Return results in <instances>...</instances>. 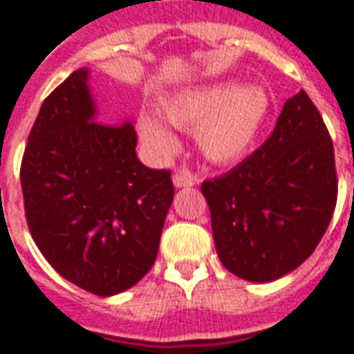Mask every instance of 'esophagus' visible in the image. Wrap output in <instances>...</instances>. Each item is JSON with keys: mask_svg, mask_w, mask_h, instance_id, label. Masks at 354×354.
<instances>
[{"mask_svg": "<svg viewBox=\"0 0 354 354\" xmlns=\"http://www.w3.org/2000/svg\"><path fill=\"white\" fill-rule=\"evenodd\" d=\"M196 182H198V178L189 171H180L172 176V183H174V187L178 189L193 187V185H196Z\"/></svg>", "mask_w": 354, "mask_h": 354, "instance_id": "1", "label": "esophagus"}]
</instances>
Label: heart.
Returning a JSON list of instances; mask_svg holds the SVG:
<instances>
[{
	"label": "heart",
	"instance_id": "obj_1",
	"mask_svg": "<svg viewBox=\"0 0 354 354\" xmlns=\"http://www.w3.org/2000/svg\"><path fill=\"white\" fill-rule=\"evenodd\" d=\"M163 118L182 130H194L200 152L213 163L241 160L255 143L270 112L264 88L235 80L187 88L163 104ZM138 133L145 149L167 158L178 149L176 136L152 115L138 119Z\"/></svg>",
	"mask_w": 354,
	"mask_h": 354
}]
</instances>
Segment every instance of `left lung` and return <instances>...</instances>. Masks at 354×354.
<instances>
[{
    "label": "left lung",
    "instance_id": "8db88e82",
    "mask_svg": "<svg viewBox=\"0 0 354 354\" xmlns=\"http://www.w3.org/2000/svg\"><path fill=\"white\" fill-rule=\"evenodd\" d=\"M221 263L236 277L268 283L296 270L335 213V149L305 91L285 102L261 149L202 183Z\"/></svg>",
    "mask_w": 354,
    "mask_h": 354
}]
</instances>
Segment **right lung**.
<instances>
[{
	"instance_id": "1",
	"label": "right lung",
	"mask_w": 354,
	"mask_h": 354,
	"mask_svg": "<svg viewBox=\"0 0 354 354\" xmlns=\"http://www.w3.org/2000/svg\"><path fill=\"white\" fill-rule=\"evenodd\" d=\"M88 82L90 69H77L44 101L19 180L30 235L47 263L108 297L152 268L174 187L171 171L138 160L132 122H97Z\"/></svg>"
}]
</instances>
